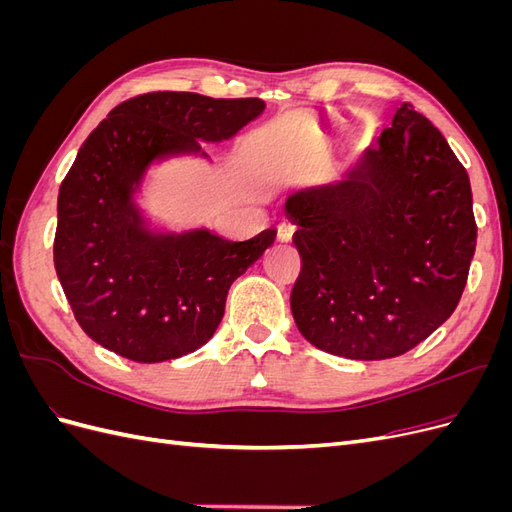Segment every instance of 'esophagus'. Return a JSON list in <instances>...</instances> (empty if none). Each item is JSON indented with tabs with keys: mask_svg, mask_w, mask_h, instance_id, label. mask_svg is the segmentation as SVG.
I'll return each instance as SVG.
<instances>
[{
	"mask_svg": "<svg viewBox=\"0 0 512 512\" xmlns=\"http://www.w3.org/2000/svg\"><path fill=\"white\" fill-rule=\"evenodd\" d=\"M292 235H294V226L290 222H282L280 226H277V239L280 241L288 243L292 239Z\"/></svg>",
	"mask_w": 512,
	"mask_h": 512,
	"instance_id": "obj_1",
	"label": "esophagus"
}]
</instances>
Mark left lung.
Masks as SVG:
<instances>
[{"label": "left lung", "instance_id": "obj_1", "mask_svg": "<svg viewBox=\"0 0 512 512\" xmlns=\"http://www.w3.org/2000/svg\"><path fill=\"white\" fill-rule=\"evenodd\" d=\"M284 209L301 256L290 309L318 350L393 359L455 312L476 250L472 188L410 102L344 181L294 192Z\"/></svg>", "mask_w": 512, "mask_h": 512}]
</instances>
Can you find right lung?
I'll return each instance as SVG.
<instances>
[{"instance_id": "add662e5", "label": "right lung", "mask_w": 512, "mask_h": 512, "mask_svg": "<svg viewBox=\"0 0 512 512\" xmlns=\"http://www.w3.org/2000/svg\"><path fill=\"white\" fill-rule=\"evenodd\" d=\"M262 113L258 98L156 91L115 106L87 136L59 188L53 256L74 318L96 344L136 363H162L213 337L232 282L277 230L247 241L205 226L168 230L138 200L151 168L211 160L200 143L228 141Z\"/></svg>"}]
</instances>
